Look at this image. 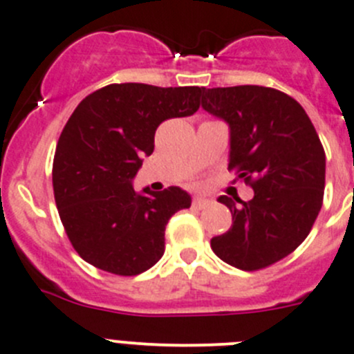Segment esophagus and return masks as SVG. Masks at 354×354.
<instances>
[{"label": "esophagus", "instance_id": "esophagus-1", "mask_svg": "<svg viewBox=\"0 0 354 354\" xmlns=\"http://www.w3.org/2000/svg\"><path fill=\"white\" fill-rule=\"evenodd\" d=\"M192 206L196 207V209H204V207L209 206V201L204 199V197H196V199L192 201Z\"/></svg>", "mask_w": 354, "mask_h": 354}]
</instances>
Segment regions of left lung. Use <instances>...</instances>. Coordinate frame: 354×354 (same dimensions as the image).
Returning a JSON list of instances; mask_svg holds the SVG:
<instances>
[{"mask_svg":"<svg viewBox=\"0 0 354 354\" xmlns=\"http://www.w3.org/2000/svg\"><path fill=\"white\" fill-rule=\"evenodd\" d=\"M203 108L230 129L229 169L252 201L222 196L232 227L211 239L223 262L259 270L295 252L323 204L325 150L311 118L288 94L259 85L203 88Z\"/></svg>","mask_w":354,"mask_h":354,"instance_id":"left-lung-1","label":"left lung"}]
</instances>
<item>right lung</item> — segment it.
I'll list each match as a JSON object with an SVG mask.
<instances>
[{
    "mask_svg": "<svg viewBox=\"0 0 354 354\" xmlns=\"http://www.w3.org/2000/svg\"><path fill=\"white\" fill-rule=\"evenodd\" d=\"M203 87L111 84L88 94L62 129L52 167L54 197L78 255L106 272L136 276L164 255V232L192 199L180 187L136 192L158 125L201 106Z\"/></svg>",
    "mask_w": 354,
    "mask_h": 354,
    "instance_id": "add662e5",
    "label": "right lung"
}]
</instances>
